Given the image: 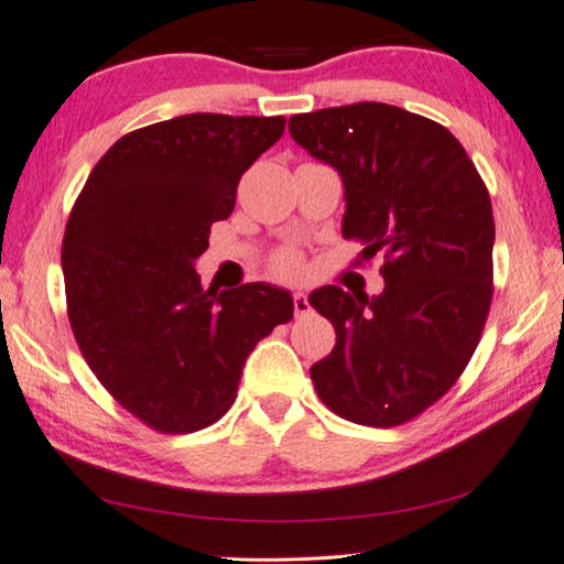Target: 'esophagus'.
I'll list each match as a JSON object with an SVG mask.
<instances>
[{"mask_svg":"<svg viewBox=\"0 0 564 564\" xmlns=\"http://www.w3.org/2000/svg\"><path fill=\"white\" fill-rule=\"evenodd\" d=\"M293 308H296V314H306L308 311V296L304 291L293 293Z\"/></svg>","mask_w":564,"mask_h":564,"instance_id":"esophagus-1","label":"esophagus"}]
</instances>
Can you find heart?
Masks as SVG:
<instances>
[{
	"label": "heart",
	"mask_w": 564,
	"mask_h": 564,
	"mask_svg": "<svg viewBox=\"0 0 564 564\" xmlns=\"http://www.w3.org/2000/svg\"><path fill=\"white\" fill-rule=\"evenodd\" d=\"M275 271L281 275H289V279H299V275H304V263H301L299 256L283 253L279 260H275Z\"/></svg>",
	"instance_id": "heart-1"
}]
</instances>
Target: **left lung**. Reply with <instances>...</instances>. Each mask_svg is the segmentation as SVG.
Returning a JSON list of instances; mask_svg holds the SVG:
<instances>
[{"instance_id":"1","label":"left lung","mask_w":564,"mask_h":564,"mask_svg":"<svg viewBox=\"0 0 564 564\" xmlns=\"http://www.w3.org/2000/svg\"><path fill=\"white\" fill-rule=\"evenodd\" d=\"M289 131L344 184V238L388 253L377 296L324 285L308 304L334 324L311 367L318 398L359 425L423 413L464 372L491 306L494 215L458 139L388 104L291 116Z\"/></svg>"}]
</instances>
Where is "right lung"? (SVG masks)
<instances>
[{
    "label": "right lung",
    "instance_id": "add662e5",
    "mask_svg": "<svg viewBox=\"0 0 564 564\" xmlns=\"http://www.w3.org/2000/svg\"><path fill=\"white\" fill-rule=\"evenodd\" d=\"M283 129V116L225 113L144 126L100 156L75 202L63 238L73 334L100 384L156 431L220 420L256 344L293 318L291 291L205 289L195 268Z\"/></svg>",
    "mask_w": 564,
    "mask_h": 564
}]
</instances>
